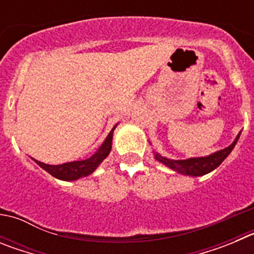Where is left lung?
Segmentation results:
<instances>
[{
    "label": "left lung",
    "mask_w": 254,
    "mask_h": 254,
    "mask_svg": "<svg viewBox=\"0 0 254 254\" xmlns=\"http://www.w3.org/2000/svg\"><path fill=\"white\" fill-rule=\"evenodd\" d=\"M241 136V132L238 133V136L235 137V140L233 141L232 145H229L225 149L220 150V151L214 152V154L208 155V156H202V158H190L186 159V160H172V159L164 158L161 155H159L158 152H154L155 159L160 163H163L164 165H167L168 168H170L174 172H178L181 174H185V176H192V177H199L205 176L207 173L212 172L214 169H216L220 164L223 163L228 155L233 151L235 143L238 142V138Z\"/></svg>",
    "instance_id": "obj_1"
}]
</instances>
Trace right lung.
I'll return each mask as SVG.
<instances>
[{
	"label": "right lung",
	"mask_w": 254,
	"mask_h": 254,
	"mask_svg": "<svg viewBox=\"0 0 254 254\" xmlns=\"http://www.w3.org/2000/svg\"><path fill=\"white\" fill-rule=\"evenodd\" d=\"M117 125L114 126L104 142L102 143V146L96 150L89 159L78 161H69V163L60 164V165H49V164H44L42 161H38L35 159L33 160L39 165L40 168H43L46 172H48L51 176L55 178L61 179V181H76L82 177L90 176L91 173L99 167L100 163L107 158L109 152L112 150V140H113V131L116 129Z\"/></svg>",
	"instance_id": "1"
}]
</instances>
